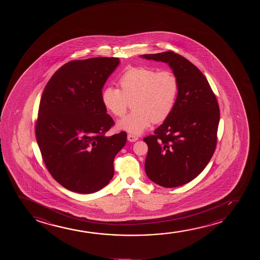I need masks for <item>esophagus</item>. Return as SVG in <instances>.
Returning <instances> with one entry per match:
<instances>
[{"label":"esophagus","mask_w":260,"mask_h":260,"mask_svg":"<svg viewBox=\"0 0 260 260\" xmlns=\"http://www.w3.org/2000/svg\"><path fill=\"white\" fill-rule=\"evenodd\" d=\"M139 139V138L135 135H132V134H128V140L129 142H135Z\"/></svg>","instance_id":"esophagus-1"}]
</instances>
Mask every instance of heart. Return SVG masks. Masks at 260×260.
I'll use <instances>...</instances> for the list:
<instances>
[{
    "mask_svg": "<svg viewBox=\"0 0 260 260\" xmlns=\"http://www.w3.org/2000/svg\"><path fill=\"white\" fill-rule=\"evenodd\" d=\"M121 89L107 86L101 101L109 113L121 117L132 100L134 110L119 122V127L133 134H140L152 122L165 121L173 110L178 98V81L168 69L157 71L148 67L128 68L119 79Z\"/></svg>",
    "mask_w": 260,
    "mask_h": 260,
    "instance_id": "1",
    "label": "heart"
}]
</instances>
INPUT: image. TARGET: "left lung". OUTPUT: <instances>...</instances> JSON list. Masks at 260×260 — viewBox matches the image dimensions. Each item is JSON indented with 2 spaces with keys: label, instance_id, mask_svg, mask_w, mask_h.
<instances>
[{
  "label": "left lung",
  "instance_id": "1",
  "mask_svg": "<svg viewBox=\"0 0 260 260\" xmlns=\"http://www.w3.org/2000/svg\"><path fill=\"white\" fill-rule=\"evenodd\" d=\"M146 59L168 63L178 81V98L170 116L144 141L147 177L164 187H177L196 178L213 155L219 107L203 73L173 51L146 54Z\"/></svg>",
  "mask_w": 260,
  "mask_h": 260
}]
</instances>
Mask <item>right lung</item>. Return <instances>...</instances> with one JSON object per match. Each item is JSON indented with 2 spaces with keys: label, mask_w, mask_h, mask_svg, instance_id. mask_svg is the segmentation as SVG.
<instances>
[{
  "label": "right lung",
  "mask_w": 260,
  "mask_h": 260,
  "mask_svg": "<svg viewBox=\"0 0 260 260\" xmlns=\"http://www.w3.org/2000/svg\"><path fill=\"white\" fill-rule=\"evenodd\" d=\"M118 57H92L62 66L48 82L36 121V140L43 161L64 188L91 193L114 176V157L127 133L106 136L114 121L101 101Z\"/></svg>",
  "instance_id": "obj_1"
}]
</instances>
